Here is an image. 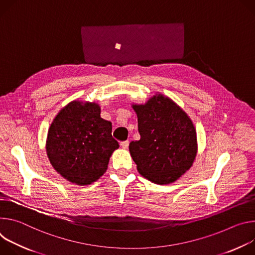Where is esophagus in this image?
Masks as SVG:
<instances>
[{
    "label": "esophagus",
    "mask_w": 255,
    "mask_h": 255,
    "mask_svg": "<svg viewBox=\"0 0 255 255\" xmlns=\"http://www.w3.org/2000/svg\"><path fill=\"white\" fill-rule=\"evenodd\" d=\"M128 145H129L128 140H124V142L121 143V146H122L124 149H128Z\"/></svg>",
    "instance_id": "34e87169"
}]
</instances>
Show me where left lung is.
I'll return each instance as SVG.
<instances>
[{
	"label": "left lung",
	"instance_id": "left-lung-1",
	"mask_svg": "<svg viewBox=\"0 0 255 255\" xmlns=\"http://www.w3.org/2000/svg\"><path fill=\"white\" fill-rule=\"evenodd\" d=\"M137 116L138 140L129 152L139 174L157 184L178 179L196 155V132L186 113L163 95L145 105H133Z\"/></svg>",
	"mask_w": 255,
	"mask_h": 255
}]
</instances>
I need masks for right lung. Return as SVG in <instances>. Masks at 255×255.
<instances>
[{"label":"right lung","mask_w":255,"mask_h":255,"mask_svg":"<svg viewBox=\"0 0 255 255\" xmlns=\"http://www.w3.org/2000/svg\"><path fill=\"white\" fill-rule=\"evenodd\" d=\"M112 126L100 118L96 103L73 101L52 122L46 152L52 167L67 180L86 185L107 169L112 152L120 147Z\"/></svg>","instance_id":"1"}]
</instances>
